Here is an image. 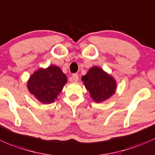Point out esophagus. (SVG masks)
<instances>
[{"label":"esophagus","instance_id":"obj_1","mask_svg":"<svg viewBox=\"0 0 155 155\" xmlns=\"http://www.w3.org/2000/svg\"><path fill=\"white\" fill-rule=\"evenodd\" d=\"M78 79H79V77H78V74H72V76L70 78V80H71V81H72V82H77V81H78Z\"/></svg>","mask_w":155,"mask_h":155}]
</instances>
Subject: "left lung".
<instances>
[{
	"label": "left lung",
	"mask_w": 155,
	"mask_h": 155,
	"mask_svg": "<svg viewBox=\"0 0 155 155\" xmlns=\"http://www.w3.org/2000/svg\"><path fill=\"white\" fill-rule=\"evenodd\" d=\"M82 81L94 101L99 103L110 98L116 89V82L112 76L99 67H92Z\"/></svg>",
	"instance_id": "left-lung-1"
}]
</instances>
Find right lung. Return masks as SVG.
<instances>
[{"mask_svg":"<svg viewBox=\"0 0 155 155\" xmlns=\"http://www.w3.org/2000/svg\"><path fill=\"white\" fill-rule=\"evenodd\" d=\"M67 83L66 75L58 66L39 68L28 81V90L42 104H51Z\"/></svg>","mask_w":155,"mask_h":155,"instance_id":"1","label":"right lung"}]
</instances>
